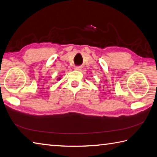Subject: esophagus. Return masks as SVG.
Returning a JSON list of instances; mask_svg holds the SVG:
<instances>
[{
  "label": "esophagus",
  "instance_id": "1",
  "mask_svg": "<svg viewBox=\"0 0 157 157\" xmlns=\"http://www.w3.org/2000/svg\"><path fill=\"white\" fill-rule=\"evenodd\" d=\"M81 69H82L81 67H75V70H76V71H80Z\"/></svg>",
  "mask_w": 157,
  "mask_h": 157
}]
</instances>
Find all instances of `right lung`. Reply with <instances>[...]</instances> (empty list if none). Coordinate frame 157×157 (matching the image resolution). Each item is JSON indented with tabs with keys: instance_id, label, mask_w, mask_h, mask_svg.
<instances>
[{
	"instance_id": "obj_1",
	"label": "right lung",
	"mask_w": 157,
	"mask_h": 157,
	"mask_svg": "<svg viewBox=\"0 0 157 157\" xmlns=\"http://www.w3.org/2000/svg\"><path fill=\"white\" fill-rule=\"evenodd\" d=\"M60 79V78H58V79Z\"/></svg>"
}]
</instances>
